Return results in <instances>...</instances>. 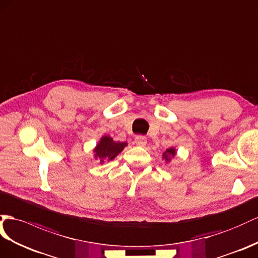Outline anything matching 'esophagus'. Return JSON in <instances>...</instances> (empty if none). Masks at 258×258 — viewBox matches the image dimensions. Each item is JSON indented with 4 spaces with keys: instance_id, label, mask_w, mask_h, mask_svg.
Segmentation results:
<instances>
[{
    "instance_id": "1",
    "label": "esophagus",
    "mask_w": 258,
    "mask_h": 258,
    "mask_svg": "<svg viewBox=\"0 0 258 258\" xmlns=\"http://www.w3.org/2000/svg\"><path fill=\"white\" fill-rule=\"evenodd\" d=\"M146 143H147V140H146V137H144V136H137L136 138H135V144L137 145V146H145V145H146Z\"/></svg>"
}]
</instances>
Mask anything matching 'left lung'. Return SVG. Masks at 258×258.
I'll use <instances>...</instances> for the list:
<instances>
[{
	"instance_id": "1",
	"label": "left lung",
	"mask_w": 258,
	"mask_h": 258,
	"mask_svg": "<svg viewBox=\"0 0 258 258\" xmlns=\"http://www.w3.org/2000/svg\"><path fill=\"white\" fill-rule=\"evenodd\" d=\"M175 155H176V150L173 147H171V148H169V149H167L166 151H164L163 155H162V158L168 163V162L171 161V158L175 157Z\"/></svg>"
}]
</instances>
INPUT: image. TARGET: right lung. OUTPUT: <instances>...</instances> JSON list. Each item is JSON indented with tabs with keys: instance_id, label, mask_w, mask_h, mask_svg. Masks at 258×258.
I'll return each instance as SVG.
<instances>
[{
	"instance_id": "obj_1",
	"label": "right lung",
	"mask_w": 258,
	"mask_h": 258,
	"mask_svg": "<svg viewBox=\"0 0 258 258\" xmlns=\"http://www.w3.org/2000/svg\"><path fill=\"white\" fill-rule=\"evenodd\" d=\"M126 146L127 143L114 142L112 137L104 135L101 137V140L99 141L96 148L94 149L95 159H98L101 163L113 160Z\"/></svg>"
}]
</instances>
